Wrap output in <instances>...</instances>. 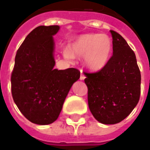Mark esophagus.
Segmentation results:
<instances>
[{
  "label": "esophagus",
  "mask_w": 150,
  "mask_h": 150,
  "mask_svg": "<svg viewBox=\"0 0 150 150\" xmlns=\"http://www.w3.org/2000/svg\"><path fill=\"white\" fill-rule=\"evenodd\" d=\"M85 78H86V77H85V75H84V74H83V73L81 71V74H80V77H79V79H80V80H83V79H84Z\"/></svg>",
  "instance_id": "esophagus-1"
}]
</instances>
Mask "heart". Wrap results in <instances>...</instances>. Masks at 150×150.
Returning a JSON list of instances; mask_svg holds the SVG:
<instances>
[{
	"mask_svg": "<svg viewBox=\"0 0 150 150\" xmlns=\"http://www.w3.org/2000/svg\"><path fill=\"white\" fill-rule=\"evenodd\" d=\"M113 45L106 34L88 33L76 37L63 51L67 60L84 57V65L92 71H98L108 64L111 57Z\"/></svg>",
	"mask_w": 150,
	"mask_h": 150,
	"instance_id": "obj_1",
	"label": "heart"
}]
</instances>
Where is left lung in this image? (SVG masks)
I'll use <instances>...</instances> for the list:
<instances>
[{"mask_svg": "<svg viewBox=\"0 0 150 150\" xmlns=\"http://www.w3.org/2000/svg\"><path fill=\"white\" fill-rule=\"evenodd\" d=\"M113 55L96 73L84 72L88 107L103 124H115L127 118L137 106L141 95V71L136 55L122 35L110 31Z\"/></svg>", "mask_w": 150, "mask_h": 150, "instance_id": "left-lung-1", "label": "left lung"}]
</instances>
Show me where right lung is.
Masks as SVG:
<instances>
[{"instance_id":"1","label":"right lung","mask_w":150,"mask_h":150,"mask_svg":"<svg viewBox=\"0 0 150 150\" xmlns=\"http://www.w3.org/2000/svg\"><path fill=\"white\" fill-rule=\"evenodd\" d=\"M60 27L40 26L18 50L11 75V92L21 113L33 123L56 121L73 83L80 77L75 68L54 69V40Z\"/></svg>"}]
</instances>
